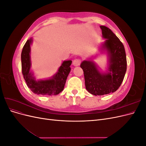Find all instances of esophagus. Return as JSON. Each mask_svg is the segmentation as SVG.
<instances>
[{"mask_svg":"<svg viewBox=\"0 0 146 146\" xmlns=\"http://www.w3.org/2000/svg\"><path fill=\"white\" fill-rule=\"evenodd\" d=\"M81 63V60L80 59H75L73 61V65L75 66H78Z\"/></svg>","mask_w":146,"mask_h":146,"instance_id":"obj_1","label":"esophagus"}]
</instances>
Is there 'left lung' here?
Here are the masks:
<instances>
[{"label":"left lung","instance_id":"8db88e82","mask_svg":"<svg viewBox=\"0 0 146 146\" xmlns=\"http://www.w3.org/2000/svg\"><path fill=\"white\" fill-rule=\"evenodd\" d=\"M103 38L100 50L107 55L108 69L100 71L92 58L83 61L80 67L83 70L86 90L94 96H103L115 92L124 78L127 70V59L124 47L112 31L101 25Z\"/></svg>","mask_w":146,"mask_h":146}]
</instances>
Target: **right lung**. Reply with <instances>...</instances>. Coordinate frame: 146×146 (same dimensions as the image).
<instances>
[{
	"label": "right lung",
	"instance_id": "obj_1",
	"mask_svg": "<svg viewBox=\"0 0 146 146\" xmlns=\"http://www.w3.org/2000/svg\"><path fill=\"white\" fill-rule=\"evenodd\" d=\"M33 42L32 38L25 42L21 53L22 72L27 86L33 93L38 95L55 96L62 91L66 79L70 71L71 60H65L60 66L58 71L49 78L36 80L31 70L30 46Z\"/></svg>",
	"mask_w": 146,
	"mask_h": 146
}]
</instances>
